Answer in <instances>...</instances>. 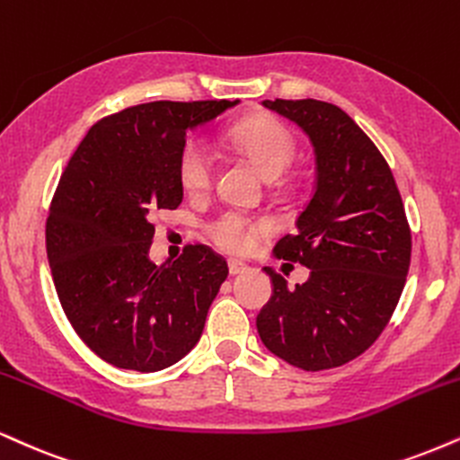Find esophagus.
<instances>
[{
  "mask_svg": "<svg viewBox=\"0 0 460 460\" xmlns=\"http://www.w3.org/2000/svg\"><path fill=\"white\" fill-rule=\"evenodd\" d=\"M248 270V265L244 261H235V259H229V272L231 274H244Z\"/></svg>",
  "mask_w": 460,
  "mask_h": 460,
  "instance_id": "obj_1",
  "label": "esophagus"
}]
</instances>
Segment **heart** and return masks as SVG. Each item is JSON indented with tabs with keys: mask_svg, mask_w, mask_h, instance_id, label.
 <instances>
[{
	"mask_svg": "<svg viewBox=\"0 0 460 460\" xmlns=\"http://www.w3.org/2000/svg\"><path fill=\"white\" fill-rule=\"evenodd\" d=\"M226 143L235 154L248 160L265 180H276L296 156V137L276 118H252L234 126ZM177 180L188 195H203L212 188L214 164L206 146L197 137L181 143L177 154ZM203 231L216 246L231 254L251 252L257 240L270 231L265 220L251 218L234 209H220L203 225Z\"/></svg>",
	"mask_w": 460,
	"mask_h": 460,
	"instance_id": "obj_1",
	"label": "heart"
}]
</instances>
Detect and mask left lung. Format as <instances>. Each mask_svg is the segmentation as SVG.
I'll list each match as a JSON object with an SVG mask.
<instances>
[{
    "label": "left lung",
    "instance_id": "8db88e82",
    "mask_svg": "<svg viewBox=\"0 0 460 460\" xmlns=\"http://www.w3.org/2000/svg\"><path fill=\"white\" fill-rule=\"evenodd\" d=\"M302 126L317 156V181L297 216V231L280 237L279 259L311 268L289 289L265 268L274 293L257 332L274 356L302 370L336 368L362 356L394 313L411 261V229L384 154L336 104L265 101Z\"/></svg>",
    "mask_w": 460,
    "mask_h": 460
}]
</instances>
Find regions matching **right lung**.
Returning a JSON list of instances; mask_svg holds the SVG:
<instances>
[{
	"label": "right lung",
	"mask_w": 460,
	"mask_h": 460,
	"mask_svg": "<svg viewBox=\"0 0 460 460\" xmlns=\"http://www.w3.org/2000/svg\"><path fill=\"white\" fill-rule=\"evenodd\" d=\"M231 101H158L107 115L66 164L47 218V257L79 339L118 368L154 373L201 339L229 268L206 244L173 263L147 259L154 218L180 208L177 154L186 132Z\"/></svg>",
	"instance_id": "right-lung-1"
}]
</instances>
